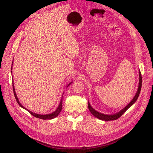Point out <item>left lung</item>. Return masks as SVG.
<instances>
[{"mask_svg":"<svg viewBox=\"0 0 153 153\" xmlns=\"http://www.w3.org/2000/svg\"><path fill=\"white\" fill-rule=\"evenodd\" d=\"M141 85H142V77H141V71H139V87H138V90L137 93H136V95L134 97V98L133 99V100L129 102V104H128V105H127L124 108L122 109L121 111H120L119 112H118L116 114H114V115H106V114H101L99 112L96 111L95 110H94L91 106L89 102H88V108L90 110V112H91L92 114L96 117V118H99L100 120H105V121H111V120H115L118 119L119 118H120L122 115L123 114H124V112L126 111L127 110H128L129 107H130L133 104L135 103L136 100L138 99L139 95V93H140L141 91Z\"/></svg>","mask_w":153,"mask_h":153,"instance_id":"obj_1","label":"left lung"}]
</instances>
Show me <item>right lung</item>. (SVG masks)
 <instances>
[{"instance_id":"add662e5","label":"right lung","mask_w":153,"mask_h":153,"mask_svg":"<svg viewBox=\"0 0 153 153\" xmlns=\"http://www.w3.org/2000/svg\"><path fill=\"white\" fill-rule=\"evenodd\" d=\"M71 83V82L70 83L68 84V86H69ZM12 86H13V91H14V96H15V98H16V101H17V102L18 103V105H19V106H22V108H25L24 106H23L21 105V104H20V102H19L18 97H17V96H16V92H15V89H14V83H13ZM62 108V100L61 99V101H60V105H59V106H58V108L56 109V111L53 112L52 114H46V115L37 114H35V113L32 112L30 111V110H27V109H26V110H27V111H28L29 112H30V113L31 114L32 116H33L34 117H36V118H40V119H43V120H51V119H53V118H56V116H58V115L59 114V113L61 112Z\"/></svg>"}]
</instances>
